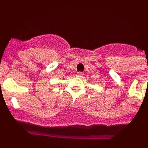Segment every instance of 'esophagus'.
Segmentation results:
<instances>
[{
  "label": "esophagus",
  "instance_id": "obj_1",
  "mask_svg": "<svg viewBox=\"0 0 148 148\" xmlns=\"http://www.w3.org/2000/svg\"><path fill=\"white\" fill-rule=\"evenodd\" d=\"M84 75V74L82 73H81V72H78V73H76V76L77 77H82Z\"/></svg>",
  "mask_w": 148,
  "mask_h": 148
}]
</instances>
